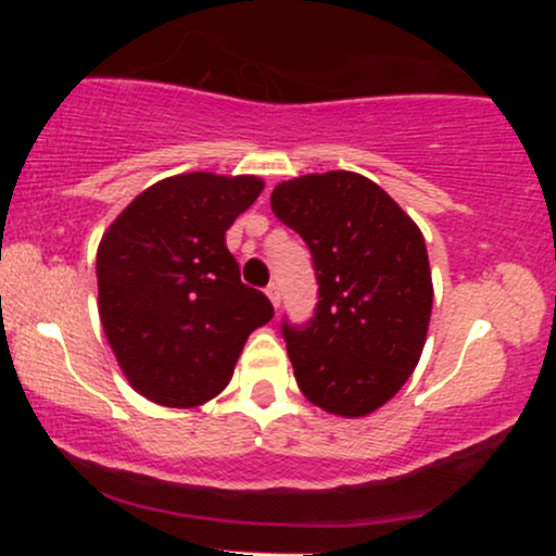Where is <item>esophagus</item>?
Here are the masks:
<instances>
[{
  "label": "esophagus",
  "mask_w": 556,
  "mask_h": 556,
  "mask_svg": "<svg viewBox=\"0 0 556 556\" xmlns=\"http://www.w3.org/2000/svg\"><path fill=\"white\" fill-rule=\"evenodd\" d=\"M266 295H269L274 308H279V300H282V292H279V285L277 282H271L269 287H266Z\"/></svg>",
  "instance_id": "34e87169"
}]
</instances>
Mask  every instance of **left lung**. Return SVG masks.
Segmentation results:
<instances>
[{"label":"left lung","instance_id":"1","mask_svg":"<svg viewBox=\"0 0 556 556\" xmlns=\"http://www.w3.org/2000/svg\"><path fill=\"white\" fill-rule=\"evenodd\" d=\"M271 212L305 240L318 303L305 324L282 321L300 392L344 418L374 413L418 366L433 287L416 222L355 172L282 182Z\"/></svg>","mask_w":556,"mask_h":556}]
</instances>
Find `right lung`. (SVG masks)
Wrapping results in <instances>:
<instances>
[{"mask_svg": "<svg viewBox=\"0 0 556 556\" xmlns=\"http://www.w3.org/2000/svg\"><path fill=\"white\" fill-rule=\"evenodd\" d=\"M261 190L251 175L167 177L101 238V327L127 381L151 402L195 407L216 397L248 334L274 316L269 298L240 282L225 242Z\"/></svg>", "mask_w": 556, "mask_h": 556, "instance_id": "1", "label": "right lung"}]
</instances>
